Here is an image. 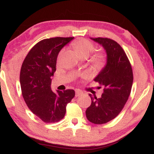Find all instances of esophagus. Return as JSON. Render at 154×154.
I'll return each instance as SVG.
<instances>
[{"instance_id":"obj_1","label":"esophagus","mask_w":154,"mask_h":154,"mask_svg":"<svg viewBox=\"0 0 154 154\" xmlns=\"http://www.w3.org/2000/svg\"><path fill=\"white\" fill-rule=\"evenodd\" d=\"M82 94V92L79 91V90H76L75 91V96L76 97L79 96V95H81Z\"/></svg>"}]
</instances>
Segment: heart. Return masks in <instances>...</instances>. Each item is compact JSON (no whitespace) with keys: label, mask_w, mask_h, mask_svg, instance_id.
<instances>
[{"label":"heart","mask_w":154,"mask_h":154,"mask_svg":"<svg viewBox=\"0 0 154 154\" xmlns=\"http://www.w3.org/2000/svg\"><path fill=\"white\" fill-rule=\"evenodd\" d=\"M73 48L75 52L81 59H87L94 51L95 45L90 40L82 38L79 39L73 43ZM91 61L96 66H100L105 61V57L103 54L98 53L91 58Z\"/></svg>","instance_id":"heart-1"}]
</instances>
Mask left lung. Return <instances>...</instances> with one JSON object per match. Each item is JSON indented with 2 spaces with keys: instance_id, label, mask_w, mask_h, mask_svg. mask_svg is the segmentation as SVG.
Masks as SVG:
<instances>
[{
  "instance_id": "obj_1",
  "label": "left lung",
  "mask_w": 154,
  "mask_h": 154,
  "mask_svg": "<svg viewBox=\"0 0 154 154\" xmlns=\"http://www.w3.org/2000/svg\"><path fill=\"white\" fill-rule=\"evenodd\" d=\"M91 40L103 46L107 59L106 64L94 78L103 87V93L99 98L89 95L91 105L85 114L88 121L102 125L114 119L122 110L131 92L133 74L130 61L119 44L109 38Z\"/></svg>"
}]
</instances>
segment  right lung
I'll return each instance as SVG.
<instances>
[{
	"label": "right lung",
	"mask_w": 154,
	"mask_h": 154,
	"mask_svg": "<svg viewBox=\"0 0 154 154\" xmlns=\"http://www.w3.org/2000/svg\"><path fill=\"white\" fill-rule=\"evenodd\" d=\"M74 38L44 39L29 51L20 71L22 96L28 108L44 122H58L64 117L67 103L75 97L74 90L51 91V77L56 72L60 51Z\"/></svg>",
	"instance_id": "1"
}]
</instances>
